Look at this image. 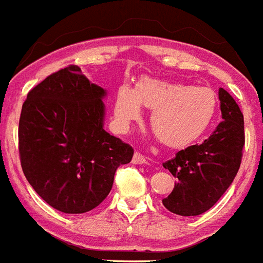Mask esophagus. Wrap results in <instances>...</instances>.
<instances>
[{"label":"esophagus","instance_id":"esophagus-1","mask_svg":"<svg viewBox=\"0 0 263 263\" xmlns=\"http://www.w3.org/2000/svg\"><path fill=\"white\" fill-rule=\"evenodd\" d=\"M132 162L134 165H142V163H146V157H143L141 153H134L133 161Z\"/></svg>","mask_w":263,"mask_h":263}]
</instances>
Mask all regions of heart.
<instances>
[{"label":"heart","mask_w":263,"mask_h":263,"mask_svg":"<svg viewBox=\"0 0 263 263\" xmlns=\"http://www.w3.org/2000/svg\"><path fill=\"white\" fill-rule=\"evenodd\" d=\"M142 106L152 109L150 125L159 141L167 146L189 145L205 133L214 120L218 98L210 87L142 77L136 89L122 84L117 89L114 121L126 132L140 120Z\"/></svg>","instance_id":"obj_1"}]
</instances>
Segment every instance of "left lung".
<instances>
[{
    "label": "left lung",
    "mask_w": 263,
    "mask_h": 263,
    "mask_svg": "<svg viewBox=\"0 0 263 263\" xmlns=\"http://www.w3.org/2000/svg\"><path fill=\"white\" fill-rule=\"evenodd\" d=\"M222 122L202 143L179 150L163 163L177 178L174 189L162 199L169 212L193 217L208 212L233 183L245 145L243 114L234 98L219 87Z\"/></svg>",
    "instance_id": "8db88e82"
}]
</instances>
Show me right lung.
Returning <instances> with one entry per match:
<instances>
[{"label": "right lung", "instance_id": "add662e5", "mask_svg": "<svg viewBox=\"0 0 263 263\" xmlns=\"http://www.w3.org/2000/svg\"><path fill=\"white\" fill-rule=\"evenodd\" d=\"M107 91L81 67H65L29 91L18 126L24 174L48 205L67 214L97 208L133 147L104 129Z\"/></svg>", "mask_w": 263, "mask_h": 263}]
</instances>
